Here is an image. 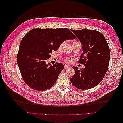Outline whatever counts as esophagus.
Returning a JSON list of instances; mask_svg holds the SVG:
<instances>
[{
	"instance_id": "esophagus-1",
	"label": "esophagus",
	"mask_w": 123,
	"mask_h": 123,
	"mask_svg": "<svg viewBox=\"0 0 123 123\" xmlns=\"http://www.w3.org/2000/svg\"><path fill=\"white\" fill-rule=\"evenodd\" d=\"M69 68V66H66V65H65L64 66V69L65 70H66V69H68Z\"/></svg>"
}]
</instances>
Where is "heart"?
<instances>
[{
    "label": "heart",
    "mask_w": 123,
    "mask_h": 123,
    "mask_svg": "<svg viewBox=\"0 0 123 123\" xmlns=\"http://www.w3.org/2000/svg\"><path fill=\"white\" fill-rule=\"evenodd\" d=\"M64 44V42H63V43H62L61 44V47L62 46H63V45ZM67 62H70L71 61V60H70V59H68V60H67Z\"/></svg>",
    "instance_id": "obj_1"
}]
</instances>
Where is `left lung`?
Instances as JSON below:
<instances>
[{
    "mask_svg": "<svg viewBox=\"0 0 123 123\" xmlns=\"http://www.w3.org/2000/svg\"><path fill=\"white\" fill-rule=\"evenodd\" d=\"M81 44L83 53L79 63L83 69L72 67L75 74L70 81L80 89H89L97 86L107 71L110 50L105 37L98 31L92 30H71Z\"/></svg>",
    "mask_w": 123,
    "mask_h": 123,
    "instance_id": "1",
    "label": "left lung"
}]
</instances>
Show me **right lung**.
I'll list each match as a JSON object with an SVG mask.
<instances>
[{
  "instance_id": "right-lung-1",
  "label": "right lung",
  "mask_w": 123,
  "mask_h": 123,
  "mask_svg": "<svg viewBox=\"0 0 123 123\" xmlns=\"http://www.w3.org/2000/svg\"><path fill=\"white\" fill-rule=\"evenodd\" d=\"M75 35L68 28H34L26 34L20 43L17 64L25 82L31 88L44 91L55 83L64 65L52 66L46 61L67 40H74Z\"/></svg>"
}]
</instances>
